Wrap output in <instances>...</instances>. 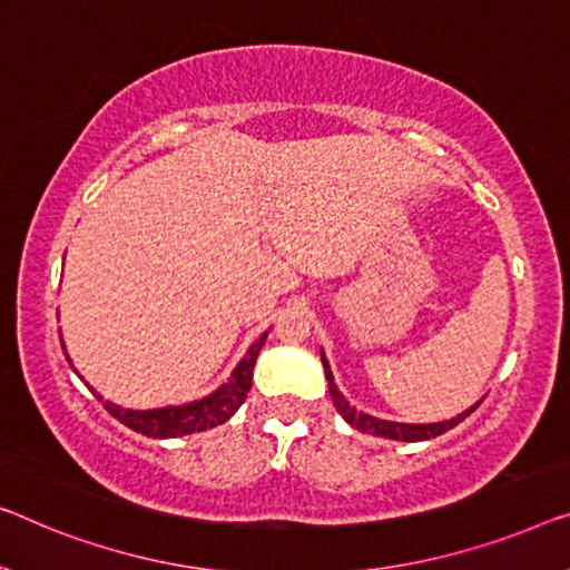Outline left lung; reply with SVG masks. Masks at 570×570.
Here are the masks:
<instances>
[{
  "mask_svg": "<svg viewBox=\"0 0 570 570\" xmlns=\"http://www.w3.org/2000/svg\"><path fill=\"white\" fill-rule=\"evenodd\" d=\"M322 366H325V376H327V389H330V396H333V404L337 406V412L343 414V420L347 424H353L355 430L361 432H368V435H379V438H389V440H404V443H420V440H430V438H438L443 435V432L453 430L458 422H463L469 414L475 410L479 404H473L471 410H465L463 414H458V417L448 420V422H435V424H402V422H389V420H376L371 417V414H363L355 410L345 402V396L337 392L335 381H333V371H330L325 355H322Z\"/></svg>",
  "mask_w": 570,
  "mask_h": 570,
  "instance_id": "8db88e82",
  "label": "left lung"
}]
</instances>
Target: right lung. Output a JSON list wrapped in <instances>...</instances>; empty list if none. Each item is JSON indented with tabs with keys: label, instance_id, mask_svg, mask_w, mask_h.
<instances>
[{
	"label": "right lung",
	"instance_id": "add662e5",
	"mask_svg": "<svg viewBox=\"0 0 570 570\" xmlns=\"http://www.w3.org/2000/svg\"><path fill=\"white\" fill-rule=\"evenodd\" d=\"M266 335L263 333L256 343L250 345V351L245 353V358L237 363L233 371L230 381L223 389H217L215 394L204 396L202 402H191L184 406H166V410H122L112 402H101L105 410L112 414V417L120 420L127 428L140 432V435L148 438H178V435H191V432L212 430L217 424H223L233 417L237 406L245 402V396L250 392L253 381V366H256V358L261 353L263 343H266ZM97 399H101L97 394Z\"/></svg>",
	"mask_w": 570,
	"mask_h": 570
}]
</instances>
